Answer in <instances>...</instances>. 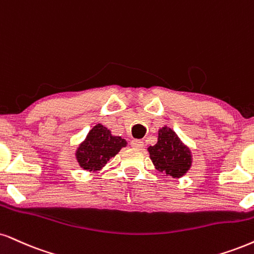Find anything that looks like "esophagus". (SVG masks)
Listing matches in <instances>:
<instances>
[{"mask_svg":"<svg viewBox=\"0 0 254 254\" xmlns=\"http://www.w3.org/2000/svg\"><path fill=\"white\" fill-rule=\"evenodd\" d=\"M143 145H144V143H143V140L140 139H133L131 140V146L135 149H142Z\"/></svg>","mask_w":254,"mask_h":254,"instance_id":"34e87169","label":"esophagus"}]
</instances>
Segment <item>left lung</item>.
Returning a JSON list of instances; mask_svg holds the SVG:
<instances>
[{"label":"left lung","mask_w":254,"mask_h":254,"mask_svg":"<svg viewBox=\"0 0 254 254\" xmlns=\"http://www.w3.org/2000/svg\"><path fill=\"white\" fill-rule=\"evenodd\" d=\"M148 151L158 172L174 179L182 177L191 167L190 150L168 127L160 129L157 143L149 146Z\"/></svg>","instance_id":"obj_1"}]
</instances>
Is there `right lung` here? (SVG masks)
Instances as JSON below:
<instances>
[{"mask_svg":"<svg viewBox=\"0 0 254 254\" xmlns=\"http://www.w3.org/2000/svg\"><path fill=\"white\" fill-rule=\"evenodd\" d=\"M127 140L119 136H112L111 131L102 124H97L90 130L84 142L79 145L75 157L82 169L97 172L115 157Z\"/></svg>","mask_w":254,"mask_h":254,"instance_id":"obj_1","label":"right lung"}]
</instances>
